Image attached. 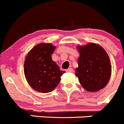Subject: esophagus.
<instances>
[{
	"instance_id": "1",
	"label": "esophagus",
	"mask_w": 124,
	"mask_h": 124,
	"mask_svg": "<svg viewBox=\"0 0 124 124\" xmlns=\"http://www.w3.org/2000/svg\"><path fill=\"white\" fill-rule=\"evenodd\" d=\"M66 72H73V70H72V68H68V69H67V70H66Z\"/></svg>"
}]
</instances>
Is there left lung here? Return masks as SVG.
<instances>
[{
    "label": "left lung",
    "instance_id": "left-lung-1",
    "mask_svg": "<svg viewBox=\"0 0 124 124\" xmlns=\"http://www.w3.org/2000/svg\"><path fill=\"white\" fill-rule=\"evenodd\" d=\"M80 56L76 75L80 84L88 92H97L106 85L111 74L110 60L99 45L90 43L79 46Z\"/></svg>",
    "mask_w": 124,
    "mask_h": 124
}]
</instances>
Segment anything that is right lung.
Instances as JSON below:
<instances>
[{
	"instance_id": "right-lung-1",
	"label": "right lung",
	"mask_w": 124,
	"mask_h": 124,
	"mask_svg": "<svg viewBox=\"0 0 124 124\" xmlns=\"http://www.w3.org/2000/svg\"><path fill=\"white\" fill-rule=\"evenodd\" d=\"M56 47L50 44L36 45L26 56L24 72L28 84L35 90L41 93L52 92L58 85L61 76L65 71L52 59Z\"/></svg>"
}]
</instances>
